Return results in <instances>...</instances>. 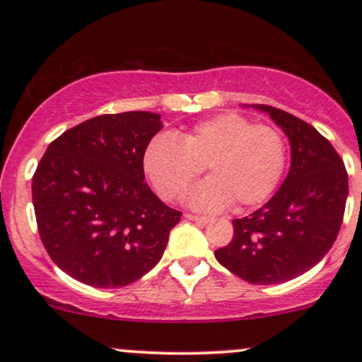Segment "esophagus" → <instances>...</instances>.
<instances>
[{"instance_id":"1","label":"esophagus","mask_w":362,"mask_h":362,"mask_svg":"<svg viewBox=\"0 0 362 362\" xmlns=\"http://www.w3.org/2000/svg\"><path fill=\"white\" fill-rule=\"evenodd\" d=\"M187 219H190V221H195V223H201V224H206L209 223L211 219L206 218V216H195V214H185Z\"/></svg>"}]
</instances>
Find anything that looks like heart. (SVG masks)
Wrapping results in <instances>:
<instances>
[{
  "label": "heart",
  "instance_id": "b5f03b06",
  "mask_svg": "<svg viewBox=\"0 0 362 362\" xmlns=\"http://www.w3.org/2000/svg\"><path fill=\"white\" fill-rule=\"evenodd\" d=\"M211 173L190 190L189 204L201 211L264 202L279 184L286 167V146L271 126L253 124L235 112L214 115L194 127L149 141L143 168L158 194L177 199L202 173Z\"/></svg>",
  "mask_w": 362,
  "mask_h": 362
}]
</instances>
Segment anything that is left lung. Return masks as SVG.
Segmentation results:
<instances>
[{
	"label": "left lung",
	"mask_w": 362,
	"mask_h": 362,
	"mask_svg": "<svg viewBox=\"0 0 362 362\" xmlns=\"http://www.w3.org/2000/svg\"><path fill=\"white\" fill-rule=\"evenodd\" d=\"M252 107L288 136L291 168L267 204L233 219V240L214 255L250 284H281L315 267L334 245L346 209L347 172L330 141L308 122L271 105Z\"/></svg>",
	"instance_id": "8db88e82"
}]
</instances>
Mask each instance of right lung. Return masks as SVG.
I'll return each mask as SVG.
<instances>
[{"mask_svg": "<svg viewBox=\"0 0 362 362\" xmlns=\"http://www.w3.org/2000/svg\"><path fill=\"white\" fill-rule=\"evenodd\" d=\"M160 114L88 119L49 144L32 178L37 226L54 264L93 288H122L163 257L180 211L144 182V149Z\"/></svg>", "mask_w": 362, "mask_h": 362, "instance_id": "right-lung-1", "label": "right lung"}]
</instances>
